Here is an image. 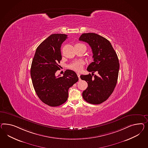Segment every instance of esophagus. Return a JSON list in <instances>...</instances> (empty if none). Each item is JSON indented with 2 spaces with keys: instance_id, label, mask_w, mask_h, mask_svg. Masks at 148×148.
Here are the masks:
<instances>
[{
  "instance_id": "obj_1",
  "label": "esophagus",
  "mask_w": 148,
  "mask_h": 148,
  "mask_svg": "<svg viewBox=\"0 0 148 148\" xmlns=\"http://www.w3.org/2000/svg\"><path fill=\"white\" fill-rule=\"evenodd\" d=\"M77 76H78L79 80H80V74H79V73H77Z\"/></svg>"
}]
</instances>
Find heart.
Here are the masks:
<instances>
[{
    "instance_id": "obj_1",
    "label": "heart",
    "mask_w": 148,
    "mask_h": 148,
    "mask_svg": "<svg viewBox=\"0 0 148 148\" xmlns=\"http://www.w3.org/2000/svg\"><path fill=\"white\" fill-rule=\"evenodd\" d=\"M76 45H84V44H81V43H77ZM83 65H84V62L82 61H76L69 65V68L70 69H72L73 70L79 72L81 71V69L83 68Z\"/></svg>"
}]
</instances>
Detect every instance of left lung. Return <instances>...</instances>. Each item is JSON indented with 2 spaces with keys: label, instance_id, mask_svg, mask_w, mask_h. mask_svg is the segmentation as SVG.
I'll return each instance as SVG.
<instances>
[{
  "label": "left lung",
  "instance_id": "8db88e82",
  "mask_svg": "<svg viewBox=\"0 0 148 148\" xmlns=\"http://www.w3.org/2000/svg\"><path fill=\"white\" fill-rule=\"evenodd\" d=\"M79 40L89 44L94 59L87 69L92 74L80 76L88 84L82 96L89 103L100 104L108 99L115 88L120 68L119 59L111 43L103 36L94 33H83ZM95 71L98 75L93 77Z\"/></svg>",
  "mask_w": 148,
  "mask_h": 148
}]
</instances>
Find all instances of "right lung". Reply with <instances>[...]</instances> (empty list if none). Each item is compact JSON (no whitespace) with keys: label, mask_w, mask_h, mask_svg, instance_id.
<instances>
[{"label":"right lung","mask_w":148,"mask_h":148,"mask_svg":"<svg viewBox=\"0 0 148 148\" xmlns=\"http://www.w3.org/2000/svg\"><path fill=\"white\" fill-rule=\"evenodd\" d=\"M67 38L64 34H53L37 47L32 60L31 76L36 94L44 103L57 107L68 99V89L79 78L76 73L67 69L64 75L56 76L60 70L61 45Z\"/></svg>","instance_id":"add662e5"}]
</instances>
